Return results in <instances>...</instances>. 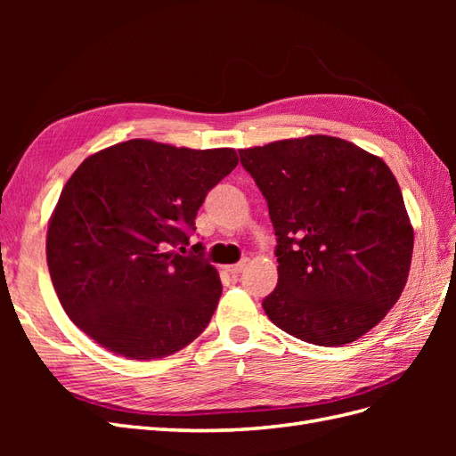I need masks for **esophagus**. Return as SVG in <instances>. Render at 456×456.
Returning <instances> with one entry per match:
<instances>
[{
    "instance_id": "esophagus-1",
    "label": "esophagus",
    "mask_w": 456,
    "mask_h": 456,
    "mask_svg": "<svg viewBox=\"0 0 456 456\" xmlns=\"http://www.w3.org/2000/svg\"><path fill=\"white\" fill-rule=\"evenodd\" d=\"M247 266V260H241V262H238V265H230V266H226V272L228 273H232V275H238V273H241L243 272V268Z\"/></svg>"
}]
</instances>
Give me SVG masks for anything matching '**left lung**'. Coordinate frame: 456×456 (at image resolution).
Listing matches in <instances>:
<instances>
[{
	"mask_svg": "<svg viewBox=\"0 0 456 456\" xmlns=\"http://www.w3.org/2000/svg\"><path fill=\"white\" fill-rule=\"evenodd\" d=\"M278 236V287L262 308L317 346L363 337L402 297L411 220L390 167L327 134L240 150Z\"/></svg>",
	"mask_w": 456,
	"mask_h": 456,
	"instance_id": "left-lung-1",
	"label": "left lung"
}]
</instances>
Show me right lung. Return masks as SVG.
Segmentation results:
<instances>
[{"mask_svg": "<svg viewBox=\"0 0 456 456\" xmlns=\"http://www.w3.org/2000/svg\"><path fill=\"white\" fill-rule=\"evenodd\" d=\"M232 148L133 139L68 178L47 228V266L68 317L127 360L167 357L209 325L223 283L191 245L207 191L236 169Z\"/></svg>", "mask_w": 456, "mask_h": 456, "instance_id": "add662e5", "label": "right lung"}]
</instances>
